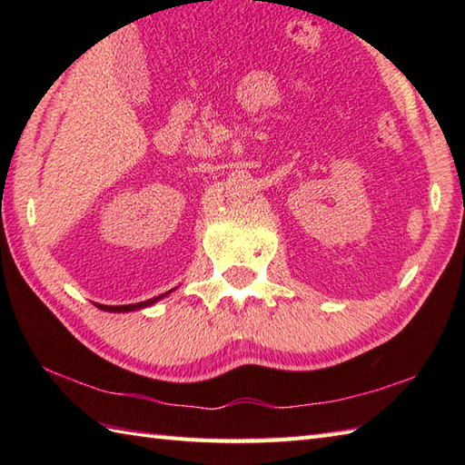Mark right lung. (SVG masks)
I'll use <instances>...</instances> for the list:
<instances>
[{
	"label": "right lung",
	"instance_id": "right-lung-1",
	"mask_svg": "<svg viewBox=\"0 0 465 465\" xmlns=\"http://www.w3.org/2000/svg\"><path fill=\"white\" fill-rule=\"evenodd\" d=\"M173 290L165 292L162 295H157V298H152V300H145V302H140V303H130V305H104V303H95L97 308L104 310V312H115V313H125V312H135V310H143V308H150V305H153L155 302L163 300L165 295H170Z\"/></svg>",
	"mask_w": 465,
	"mask_h": 465
}]
</instances>
